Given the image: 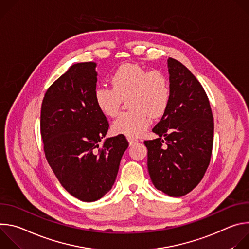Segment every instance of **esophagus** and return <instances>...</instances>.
<instances>
[{"instance_id":"1","label":"esophagus","mask_w":249,"mask_h":249,"mask_svg":"<svg viewBox=\"0 0 249 249\" xmlns=\"http://www.w3.org/2000/svg\"><path fill=\"white\" fill-rule=\"evenodd\" d=\"M127 140H128V142H129L130 146H131V145H133V144H135V143H137V142H138V140H137V139H135V138H131V137H128V138H127Z\"/></svg>"}]
</instances>
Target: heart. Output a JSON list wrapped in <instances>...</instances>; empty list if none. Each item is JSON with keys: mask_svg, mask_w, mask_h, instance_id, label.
Instances as JSON below:
<instances>
[{"mask_svg": "<svg viewBox=\"0 0 249 249\" xmlns=\"http://www.w3.org/2000/svg\"><path fill=\"white\" fill-rule=\"evenodd\" d=\"M112 88L98 87L94 101L99 111L115 117L123 100L127 99L129 111L122 113L113 123L115 133L138 137L151 124V117L161 116L169 104L170 89L163 73L137 64H124L110 77Z\"/></svg>", "mask_w": 249, "mask_h": 249, "instance_id": "heart-1", "label": "heart"}]
</instances>
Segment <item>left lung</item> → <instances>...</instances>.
I'll return each instance as SVG.
<instances>
[{
    "label": "left lung",
    "mask_w": 249,
    "mask_h": 249,
    "mask_svg": "<svg viewBox=\"0 0 249 249\" xmlns=\"http://www.w3.org/2000/svg\"><path fill=\"white\" fill-rule=\"evenodd\" d=\"M170 99L153 128L159 138L145 141L148 169L158 190L180 197L192 191L209 166L214 119L202 85L179 61L169 58Z\"/></svg>",
    "instance_id": "8db88e82"
}]
</instances>
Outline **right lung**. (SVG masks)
Wrapping results in <instances>:
<instances>
[{
	"label": "right lung",
	"instance_id": "1",
	"mask_svg": "<svg viewBox=\"0 0 249 249\" xmlns=\"http://www.w3.org/2000/svg\"><path fill=\"white\" fill-rule=\"evenodd\" d=\"M95 67L93 62L71 66L48 88L40 114L46 160L61 185L84 202L111 189L129 146L122 134L102 142L109 123L94 101Z\"/></svg>",
	"mask_w": 249,
	"mask_h": 249
}]
</instances>
